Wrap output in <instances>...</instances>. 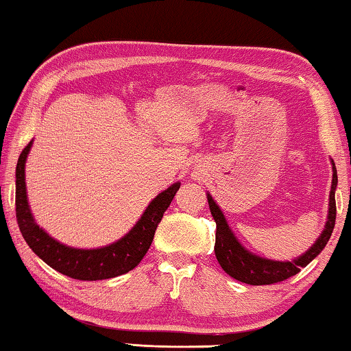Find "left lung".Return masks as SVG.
<instances>
[{
    "label": "left lung",
    "instance_id": "obj_1",
    "mask_svg": "<svg viewBox=\"0 0 351 351\" xmlns=\"http://www.w3.org/2000/svg\"><path fill=\"white\" fill-rule=\"evenodd\" d=\"M337 186V171L336 165L332 162V184H331V193H330V210H328V221L324 232L317 239V242L311 247L303 256L298 259L292 261V263H280V261H270L259 258L253 253L247 252L237 239L232 234L230 226H228L226 220L219 206L215 204L213 197L208 195V203L210 214H213L215 223H217V232H215V258L219 261L228 275L236 278L237 281L245 282V285L252 286H264V285H275V282L285 281L287 278L297 275L302 267L308 265L317 254L330 241L332 228L336 223V198L335 191Z\"/></svg>",
    "mask_w": 351,
    "mask_h": 351
}]
</instances>
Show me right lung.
Wrapping results in <instances>:
<instances>
[{
    "instance_id": "1",
    "label": "right lung",
    "mask_w": 351,
    "mask_h": 351,
    "mask_svg": "<svg viewBox=\"0 0 351 351\" xmlns=\"http://www.w3.org/2000/svg\"><path fill=\"white\" fill-rule=\"evenodd\" d=\"M31 143L32 142L23 148L19 162H16L15 214L21 236L32 252L54 270L81 281L108 280V278H115L134 269L152 245L156 228L170 206L171 199L176 195L180 182L159 193L149 203L137 225L119 242L97 250L70 248L49 237L45 231L37 226L31 215L25 184V164Z\"/></svg>"
}]
</instances>
